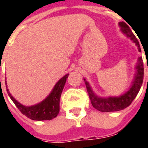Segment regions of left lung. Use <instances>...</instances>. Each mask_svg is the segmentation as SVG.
Masks as SVG:
<instances>
[{
    "mask_svg": "<svg viewBox=\"0 0 148 148\" xmlns=\"http://www.w3.org/2000/svg\"><path fill=\"white\" fill-rule=\"evenodd\" d=\"M119 25L121 27L122 32L125 34L128 38H131V40L135 43V45L138 47V51L140 52L141 50H140L139 42L135 35L132 33L128 25L124 22H120ZM136 68H137V74L135 75V78L134 80L133 85L127 92L120 97H110L108 98H101V97H97L94 94L88 81H86L85 79H84L93 107L101 112L119 111L127 108L132 103L134 99L136 97L140 90V87L142 85L143 80H144V64H143L142 58H139L138 59V66L136 67Z\"/></svg>",
    "mask_w": 148,
    "mask_h": 148,
    "instance_id": "8db88e82",
    "label": "left lung"
}]
</instances>
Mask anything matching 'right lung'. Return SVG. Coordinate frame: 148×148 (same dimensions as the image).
I'll return each instance as SVG.
<instances>
[{
  "label": "right lung",
  "instance_id": "add662e5",
  "mask_svg": "<svg viewBox=\"0 0 148 148\" xmlns=\"http://www.w3.org/2000/svg\"><path fill=\"white\" fill-rule=\"evenodd\" d=\"M67 77H68V74L60 79V81L56 84V85L54 86L53 90L51 91L49 96L45 100L36 105L31 106V107H26V106L21 104L11 96L8 89H7V91H8L9 97L14 103L16 107L26 117L34 121L51 120L57 117L59 113L60 95L66 83Z\"/></svg>",
  "mask_w": 148,
  "mask_h": 148
}]
</instances>
